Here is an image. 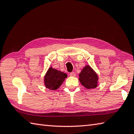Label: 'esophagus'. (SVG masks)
Returning <instances> with one entry per match:
<instances>
[{
	"label": "esophagus",
	"mask_w": 134,
	"mask_h": 134,
	"mask_svg": "<svg viewBox=\"0 0 134 134\" xmlns=\"http://www.w3.org/2000/svg\"><path fill=\"white\" fill-rule=\"evenodd\" d=\"M70 76H71V77H75V76H76L75 73V72H71L70 74Z\"/></svg>",
	"instance_id": "34e87169"
}]
</instances>
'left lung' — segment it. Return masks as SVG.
Instances as JSON below:
<instances>
[{
  "label": "left lung",
  "instance_id": "obj_1",
  "mask_svg": "<svg viewBox=\"0 0 134 134\" xmlns=\"http://www.w3.org/2000/svg\"><path fill=\"white\" fill-rule=\"evenodd\" d=\"M79 81L85 88L91 90L97 87L98 83V76L90 65H86L79 75Z\"/></svg>",
  "mask_w": 134,
  "mask_h": 134
}]
</instances>
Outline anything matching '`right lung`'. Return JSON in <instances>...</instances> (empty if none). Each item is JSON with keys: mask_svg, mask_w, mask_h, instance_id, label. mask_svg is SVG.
<instances>
[{"mask_svg": "<svg viewBox=\"0 0 134 134\" xmlns=\"http://www.w3.org/2000/svg\"><path fill=\"white\" fill-rule=\"evenodd\" d=\"M67 77L65 73L51 67L44 75V85L50 90H56L61 86Z\"/></svg>", "mask_w": 134, "mask_h": 134, "instance_id": "right-lung-1", "label": "right lung"}]
</instances>
